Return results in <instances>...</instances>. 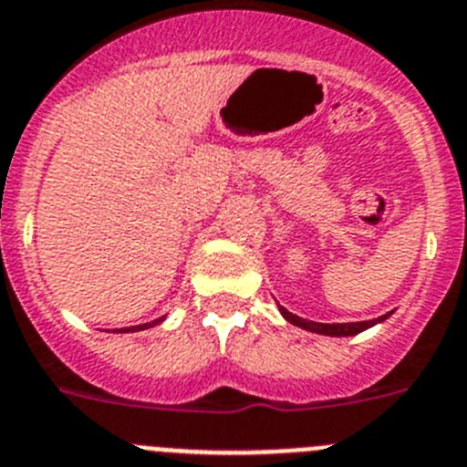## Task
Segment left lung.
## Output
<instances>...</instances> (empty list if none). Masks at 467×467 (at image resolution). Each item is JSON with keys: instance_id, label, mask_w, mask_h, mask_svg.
Listing matches in <instances>:
<instances>
[{"instance_id": "1", "label": "left lung", "mask_w": 467, "mask_h": 467, "mask_svg": "<svg viewBox=\"0 0 467 467\" xmlns=\"http://www.w3.org/2000/svg\"><path fill=\"white\" fill-rule=\"evenodd\" d=\"M282 312V317L286 319L289 324H294V327L298 328H306V331H312V333H322V336H333V337H348V336H357V333L366 331V328L375 327V324L384 322V319L391 315V312H387V315H382V317L378 319H370V322H352V324H319V322H310V319H301L298 315H292V312L286 310V307L277 306Z\"/></svg>"}]
</instances>
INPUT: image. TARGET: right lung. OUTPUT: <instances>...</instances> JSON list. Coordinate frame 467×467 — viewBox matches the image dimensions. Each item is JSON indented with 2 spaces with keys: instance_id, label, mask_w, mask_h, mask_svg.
<instances>
[{
  "instance_id": "add662e5",
  "label": "right lung",
  "mask_w": 467,
  "mask_h": 467,
  "mask_svg": "<svg viewBox=\"0 0 467 467\" xmlns=\"http://www.w3.org/2000/svg\"><path fill=\"white\" fill-rule=\"evenodd\" d=\"M164 322V317L155 319V322H150V324H139V327H130V328H119L122 333H130V331H143V328H150V327H155V324Z\"/></svg>"
}]
</instances>
